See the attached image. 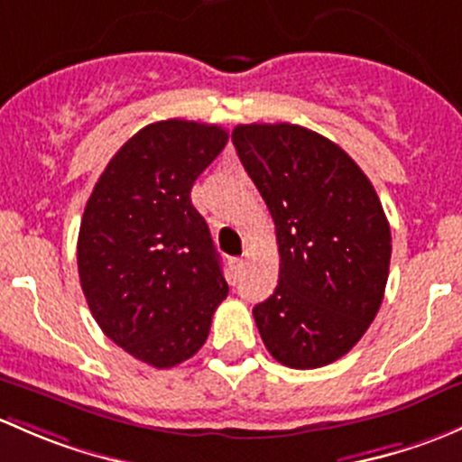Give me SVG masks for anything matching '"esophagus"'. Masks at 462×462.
<instances>
[{
  "mask_svg": "<svg viewBox=\"0 0 462 462\" xmlns=\"http://www.w3.org/2000/svg\"><path fill=\"white\" fill-rule=\"evenodd\" d=\"M242 264H245V263H242V258H231V260H229L231 273H233V275L240 273V271H242Z\"/></svg>",
  "mask_w": 462,
  "mask_h": 462,
  "instance_id": "obj_1",
  "label": "esophagus"
}]
</instances>
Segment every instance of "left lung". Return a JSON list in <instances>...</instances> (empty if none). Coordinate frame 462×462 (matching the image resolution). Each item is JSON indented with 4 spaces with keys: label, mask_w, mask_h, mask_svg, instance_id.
<instances>
[{
    "label": "left lung",
    "mask_w": 462,
    "mask_h": 462,
    "mask_svg": "<svg viewBox=\"0 0 462 462\" xmlns=\"http://www.w3.org/2000/svg\"><path fill=\"white\" fill-rule=\"evenodd\" d=\"M242 166L275 222L280 275L255 304L264 346L291 369L342 358L374 322L392 231L372 182L340 146L298 125H237Z\"/></svg>",
    "instance_id": "1"
}]
</instances>
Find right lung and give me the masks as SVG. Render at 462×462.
Wrapping results in <instances>:
<instances>
[{
    "mask_svg": "<svg viewBox=\"0 0 462 462\" xmlns=\"http://www.w3.org/2000/svg\"><path fill=\"white\" fill-rule=\"evenodd\" d=\"M216 125L144 126L99 175L78 237L95 322L133 358L169 369L198 354L229 293L207 222L191 204L198 175L225 149Z\"/></svg>",
    "mask_w": 462,
    "mask_h": 462,
    "instance_id": "1",
    "label": "right lung"
}]
</instances>
